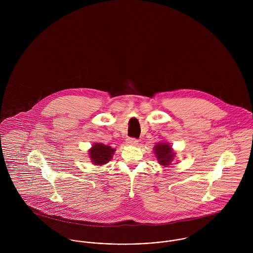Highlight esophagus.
<instances>
[{
  "label": "esophagus",
  "mask_w": 253,
  "mask_h": 253,
  "mask_svg": "<svg viewBox=\"0 0 253 253\" xmlns=\"http://www.w3.org/2000/svg\"><path fill=\"white\" fill-rule=\"evenodd\" d=\"M126 143L128 145H131V146H136L138 144V140L135 139V138H127Z\"/></svg>",
  "instance_id": "1"
}]
</instances>
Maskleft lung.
I'll return each mask as SVG.
<instances>
[{
    "label": "left lung",
    "instance_id": "8db88e82",
    "mask_svg": "<svg viewBox=\"0 0 253 253\" xmlns=\"http://www.w3.org/2000/svg\"><path fill=\"white\" fill-rule=\"evenodd\" d=\"M153 150L158 163L164 168H168L172 163L176 154L172 149L171 145L165 141H160L159 143H156Z\"/></svg>",
    "mask_w": 253,
    "mask_h": 253
}]
</instances>
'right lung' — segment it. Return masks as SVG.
<instances>
[{
  "mask_svg": "<svg viewBox=\"0 0 253 253\" xmlns=\"http://www.w3.org/2000/svg\"><path fill=\"white\" fill-rule=\"evenodd\" d=\"M116 149L103 143H95L88 150L90 162L94 166H103L112 160Z\"/></svg>",
  "mask_w": 253,
  "mask_h": 253,
  "instance_id": "obj_1",
  "label": "right lung"
}]
</instances>
